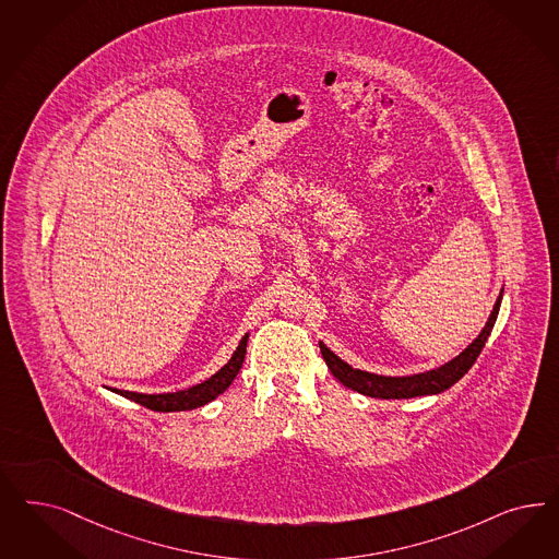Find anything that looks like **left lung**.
<instances>
[{
  "label": "left lung",
  "mask_w": 559,
  "mask_h": 559,
  "mask_svg": "<svg viewBox=\"0 0 559 559\" xmlns=\"http://www.w3.org/2000/svg\"><path fill=\"white\" fill-rule=\"evenodd\" d=\"M502 296H504V288L500 289V296L491 308L486 326L479 331V335L468 343L459 356H454L452 360L444 361L442 366L426 370V372L407 374V377L374 374V372H366V370L349 366L335 352H331L323 342H319V347H321V354H323L331 374L340 380L343 386H347L360 395L374 396V399H414V396L438 395V393L451 389L454 382L463 379L467 374L468 368L473 366V361L477 360V356L481 354L487 337L498 319Z\"/></svg>",
  "instance_id": "8db88e82"
}]
</instances>
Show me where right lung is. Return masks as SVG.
Returning a JSON list of instances; mask_svg holds the SVG:
<instances>
[{
    "mask_svg": "<svg viewBox=\"0 0 559 559\" xmlns=\"http://www.w3.org/2000/svg\"><path fill=\"white\" fill-rule=\"evenodd\" d=\"M247 342H249V333L240 340V343L236 345L235 354L233 358L226 361L216 374H212L210 379L193 384L189 389H182V391H175V393H158V395H145V393H133V391H119V389H112L117 395L126 396L131 399L140 405H144L147 409H154V412H191V409H198L207 405L210 401H214L216 396L222 395L236 379V374L240 372L242 368V361H245V354H247Z\"/></svg>",
    "mask_w": 559,
    "mask_h": 559,
    "instance_id": "1",
    "label": "right lung"
}]
</instances>
